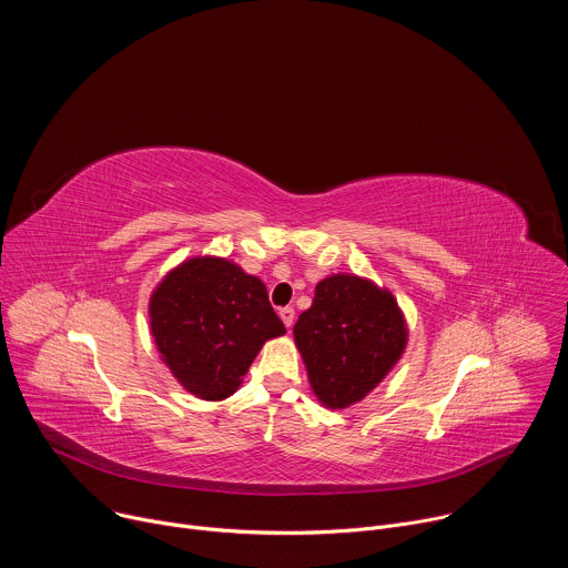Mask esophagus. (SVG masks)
<instances>
[{
  "instance_id": "1",
  "label": "esophagus",
  "mask_w": 568,
  "mask_h": 568,
  "mask_svg": "<svg viewBox=\"0 0 568 568\" xmlns=\"http://www.w3.org/2000/svg\"><path fill=\"white\" fill-rule=\"evenodd\" d=\"M278 316L283 318L285 328H292V326H294V307H281V310H278Z\"/></svg>"
}]
</instances>
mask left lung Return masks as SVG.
Instances as JSON below:
<instances>
[{"label":"left lung","mask_w":568,"mask_h":568,"mask_svg":"<svg viewBox=\"0 0 568 568\" xmlns=\"http://www.w3.org/2000/svg\"><path fill=\"white\" fill-rule=\"evenodd\" d=\"M409 328L390 290L355 274L316 283L312 305L294 323L312 393L326 409L362 402L399 362Z\"/></svg>","instance_id":"1"}]
</instances>
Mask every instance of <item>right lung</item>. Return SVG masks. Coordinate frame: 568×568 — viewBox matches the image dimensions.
Wrapping results in <instances>:
<instances>
[{
	"mask_svg": "<svg viewBox=\"0 0 568 568\" xmlns=\"http://www.w3.org/2000/svg\"><path fill=\"white\" fill-rule=\"evenodd\" d=\"M161 362L195 397L233 395L265 342L285 335L261 278L220 256H193L156 283L148 301Z\"/></svg>",
	"mask_w": 568,
	"mask_h": 568,
	"instance_id": "obj_1",
	"label": "right lung"
}]
</instances>
